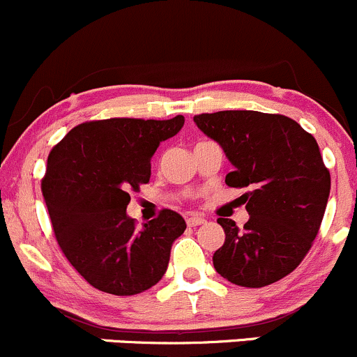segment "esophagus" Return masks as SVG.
I'll return each mask as SVG.
<instances>
[{
  "mask_svg": "<svg viewBox=\"0 0 357 357\" xmlns=\"http://www.w3.org/2000/svg\"><path fill=\"white\" fill-rule=\"evenodd\" d=\"M185 221H187V225L192 226V228H194V226H201V225H204V223H206L204 218H202V216H197V214H192V216L187 218Z\"/></svg>",
  "mask_w": 357,
  "mask_h": 357,
  "instance_id": "1",
  "label": "esophagus"
}]
</instances>
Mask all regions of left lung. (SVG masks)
<instances>
[{"label": "left lung", "instance_id": "obj_1", "mask_svg": "<svg viewBox=\"0 0 357 357\" xmlns=\"http://www.w3.org/2000/svg\"><path fill=\"white\" fill-rule=\"evenodd\" d=\"M194 122L235 167L226 185L252 189L240 197L250 214L243 228L218 218L226 238L214 269L236 286H269L300 266L324 220L331 172L315 137L293 119L255 110L199 114Z\"/></svg>", "mask_w": 357, "mask_h": 357}]
</instances>
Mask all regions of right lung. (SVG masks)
I'll use <instances>...</instances> for the list:
<instances>
[{
	"label": "right lung",
	"instance_id": "right-lung-1",
	"mask_svg": "<svg viewBox=\"0 0 357 357\" xmlns=\"http://www.w3.org/2000/svg\"><path fill=\"white\" fill-rule=\"evenodd\" d=\"M182 126L183 116L88 121L49 153L40 187L56 240L78 274L103 293H143L167 272L172 243L187 228L183 218L162 209L137 229L126 209L129 192L149 182L156 148Z\"/></svg>",
	"mask_w": 357,
	"mask_h": 357
}]
</instances>
